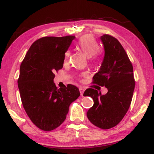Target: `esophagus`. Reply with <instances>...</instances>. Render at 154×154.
Instances as JSON below:
<instances>
[{
  "label": "esophagus",
  "instance_id": "obj_1",
  "mask_svg": "<svg viewBox=\"0 0 154 154\" xmlns=\"http://www.w3.org/2000/svg\"><path fill=\"white\" fill-rule=\"evenodd\" d=\"M79 90H80V92H81V95H83V92H84V90L83 88H81L79 89Z\"/></svg>",
  "mask_w": 154,
  "mask_h": 154
}]
</instances>
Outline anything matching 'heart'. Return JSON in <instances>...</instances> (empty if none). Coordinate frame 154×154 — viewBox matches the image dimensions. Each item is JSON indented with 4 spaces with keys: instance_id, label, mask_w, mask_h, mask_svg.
Wrapping results in <instances>:
<instances>
[{
    "instance_id": "obj_1",
    "label": "heart",
    "mask_w": 154,
    "mask_h": 154,
    "mask_svg": "<svg viewBox=\"0 0 154 154\" xmlns=\"http://www.w3.org/2000/svg\"><path fill=\"white\" fill-rule=\"evenodd\" d=\"M77 47L79 50H81L84 54H85L88 57H92L97 53L100 50V45L97 42L95 41L92 35H85L82 36L79 39L77 43ZM70 56V52L66 51L65 52L64 59L65 61L68 60ZM97 59H94L93 64L97 65L98 64Z\"/></svg>"
}]
</instances>
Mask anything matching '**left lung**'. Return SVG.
I'll use <instances>...</instances> for the list:
<instances>
[{"mask_svg":"<svg viewBox=\"0 0 154 154\" xmlns=\"http://www.w3.org/2000/svg\"><path fill=\"white\" fill-rule=\"evenodd\" d=\"M104 56L93 83L104 86L102 94L88 88L84 96L92 98L94 104L87 112L88 119L97 127L106 130L118 125L129 109L134 89L133 67L125 50L116 38L104 34L100 37Z\"/></svg>","mask_w":154,"mask_h":154,"instance_id":"left-lung-1","label":"left lung"}]
</instances>
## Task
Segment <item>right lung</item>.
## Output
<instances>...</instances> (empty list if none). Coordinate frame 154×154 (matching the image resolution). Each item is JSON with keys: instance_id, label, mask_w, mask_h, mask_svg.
<instances>
[{"instance_id": "1", "label": "right lung", "mask_w": 154, "mask_h": 154, "mask_svg": "<svg viewBox=\"0 0 154 154\" xmlns=\"http://www.w3.org/2000/svg\"><path fill=\"white\" fill-rule=\"evenodd\" d=\"M75 38H41L31 45L21 64L18 88L23 106L33 124L45 131L64 121L70 104L80 96L75 85L57 88L54 83V73L63 67L65 52Z\"/></svg>"}]
</instances>
